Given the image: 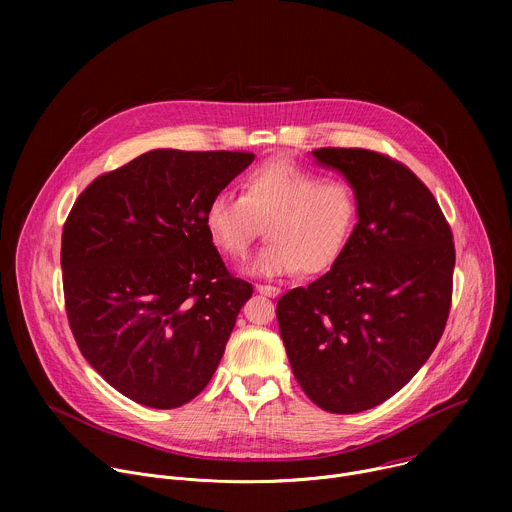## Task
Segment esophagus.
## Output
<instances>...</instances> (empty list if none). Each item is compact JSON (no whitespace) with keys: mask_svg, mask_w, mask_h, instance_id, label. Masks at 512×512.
Returning <instances> with one entry per match:
<instances>
[{"mask_svg":"<svg viewBox=\"0 0 512 512\" xmlns=\"http://www.w3.org/2000/svg\"><path fill=\"white\" fill-rule=\"evenodd\" d=\"M255 289L259 291V294L261 296H267V298H277L279 294H281V291H279V287H273V285H255Z\"/></svg>","mask_w":512,"mask_h":512,"instance_id":"esophagus-1","label":"esophagus"}]
</instances>
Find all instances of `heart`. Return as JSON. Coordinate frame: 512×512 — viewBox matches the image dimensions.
Instances as JSON below:
<instances>
[{"label":"heart","mask_w":512,"mask_h":512,"mask_svg":"<svg viewBox=\"0 0 512 512\" xmlns=\"http://www.w3.org/2000/svg\"><path fill=\"white\" fill-rule=\"evenodd\" d=\"M358 196L344 180H326L294 160H273L247 174L243 196L218 190L204 208L214 247L243 257L265 221L267 243L245 271L283 277L300 269H330L348 247L358 223Z\"/></svg>","instance_id":"obj_1"}]
</instances>
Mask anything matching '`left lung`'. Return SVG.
Returning <instances> with one entry per match:
<instances>
[{
  "mask_svg": "<svg viewBox=\"0 0 512 512\" xmlns=\"http://www.w3.org/2000/svg\"><path fill=\"white\" fill-rule=\"evenodd\" d=\"M358 196L342 257L277 302L279 334L304 393L324 411L360 413L401 391L442 338L456 251L446 216L403 164L360 148H322Z\"/></svg>",
  "mask_w": 512,
  "mask_h": 512,
  "instance_id": "left-lung-1",
  "label": "left lung"
}]
</instances>
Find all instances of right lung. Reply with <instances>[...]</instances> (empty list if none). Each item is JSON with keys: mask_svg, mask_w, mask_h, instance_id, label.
Segmentation results:
<instances>
[{"mask_svg": "<svg viewBox=\"0 0 512 512\" xmlns=\"http://www.w3.org/2000/svg\"><path fill=\"white\" fill-rule=\"evenodd\" d=\"M253 160L152 150L93 180L66 218L70 330L91 367L135 403L192 401L225 354L253 285L227 271L204 208Z\"/></svg>", "mask_w": 512, "mask_h": 512, "instance_id": "right-lung-1", "label": "right lung"}]
</instances>
